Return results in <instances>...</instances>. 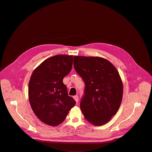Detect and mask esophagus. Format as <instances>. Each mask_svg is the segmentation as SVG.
<instances>
[{
    "label": "esophagus",
    "mask_w": 152,
    "mask_h": 152,
    "mask_svg": "<svg viewBox=\"0 0 152 152\" xmlns=\"http://www.w3.org/2000/svg\"><path fill=\"white\" fill-rule=\"evenodd\" d=\"M73 99L75 100V102H77V104H78V102H79V96H78L77 95L74 96H73Z\"/></svg>",
    "instance_id": "esophagus-1"
}]
</instances>
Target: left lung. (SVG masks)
Listing matches in <instances>:
<instances>
[{
	"label": "left lung",
	"mask_w": 152,
	"mask_h": 152,
	"mask_svg": "<svg viewBox=\"0 0 152 152\" xmlns=\"http://www.w3.org/2000/svg\"><path fill=\"white\" fill-rule=\"evenodd\" d=\"M73 66L85 83L80 108L86 120L102 126L115 115L121 104L123 84L117 69L99 57H73Z\"/></svg>",
	"instance_id": "1"
}]
</instances>
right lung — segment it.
<instances>
[{
    "mask_svg": "<svg viewBox=\"0 0 152 152\" xmlns=\"http://www.w3.org/2000/svg\"><path fill=\"white\" fill-rule=\"evenodd\" d=\"M72 64L73 56L56 55L45 59L32 73L28 84L30 103L36 116L47 125L62 123L76 103L63 82Z\"/></svg>",
    "mask_w": 152,
    "mask_h": 152,
    "instance_id": "right-lung-1",
    "label": "right lung"
}]
</instances>
